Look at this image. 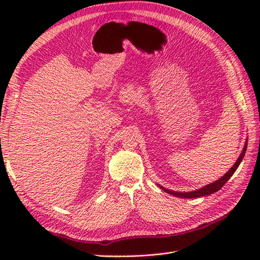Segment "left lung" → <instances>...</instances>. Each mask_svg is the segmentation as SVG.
Instances as JSON below:
<instances>
[{
    "mask_svg": "<svg viewBox=\"0 0 260 260\" xmlns=\"http://www.w3.org/2000/svg\"><path fill=\"white\" fill-rule=\"evenodd\" d=\"M246 148H247V142L245 143V145H244L243 151H242V153H241L240 157L238 158L237 162H235V164L233 165V167H232L229 171H228L226 174H225L223 177H221V178H220L219 180L215 181L214 183H210V184H208V185H206V186H204V187L200 188V190H196V191H193V192L181 193V192L169 191V190H167V188H165V187H162V186H160V187L162 188V190H164L165 192H167L168 194L178 196V198H184V199H195V198H201V196H206V195H209V194L215 193V192L219 191L220 188H221V187L226 183V181L229 180V179L232 177V175L234 174L235 170L238 169V167L240 166V164H241V161H242V159H243L244 155H245Z\"/></svg>",
    "mask_w": 260,
    "mask_h": 260,
    "instance_id": "8db88e82",
    "label": "left lung"
}]
</instances>
